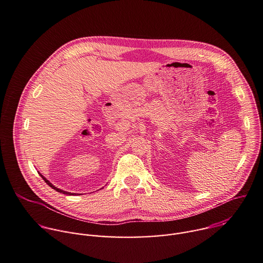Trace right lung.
Masks as SVG:
<instances>
[{"label":"right lung","mask_w":263,"mask_h":263,"mask_svg":"<svg viewBox=\"0 0 263 263\" xmlns=\"http://www.w3.org/2000/svg\"><path fill=\"white\" fill-rule=\"evenodd\" d=\"M39 174H40V173H39ZM40 175H41V177H42V178L45 180V182H46V183H47V184H48L50 187H52L53 190H55L56 192H58V193H60V194H64V195H67V196H72V195L74 196V195H79V194H71V193H68V192H64V191H62V190H59V189H57L56 186H54V185H53V184H52L50 181H48V180H47V179H46V178H45V177H44L42 174H40Z\"/></svg>","instance_id":"1"}]
</instances>
